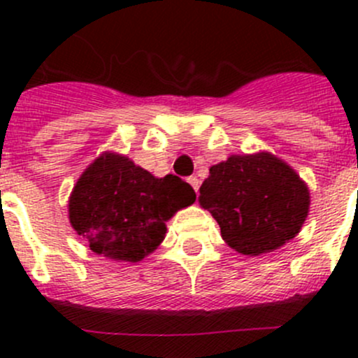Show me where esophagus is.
I'll use <instances>...</instances> for the list:
<instances>
[{"label":"esophagus","mask_w":358,"mask_h":358,"mask_svg":"<svg viewBox=\"0 0 358 358\" xmlns=\"http://www.w3.org/2000/svg\"><path fill=\"white\" fill-rule=\"evenodd\" d=\"M187 182H189L190 185H192V189L196 190V192H199L201 182H199V178H197V176H189V178H187Z\"/></svg>","instance_id":"obj_1"}]
</instances>
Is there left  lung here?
<instances>
[{"instance_id": "obj_1", "label": "left lung", "mask_w": 358, "mask_h": 358, "mask_svg": "<svg viewBox=\"0 0 358 358\" xmlns=\"http://www.w3.org/2000/svg\"><path fill=\"white\" fill-rule=\"evenodd\" d=\"M199 204L218 222L230 248L258 256L280 248L301 229L310 204L299 176L272 154L232 156L211 166Z\"/></svg>"}]
</instances>
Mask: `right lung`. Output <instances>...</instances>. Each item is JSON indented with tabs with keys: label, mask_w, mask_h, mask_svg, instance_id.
Listing matches in <instances>:
<instances>
[{
	"label": "right lung",
	"mask_w": 358,
	"mask_h": 358,
	"mask_svg": "<svg viewBox=\"0 0 358 358\" xmlns=\"http://www.w3.org/2000/svg\"><path fill=\"white\" fill-rule=\"evenodd\" d=\"M194 201V189L178 176L156 178L128 157L106 152L76 183L69 220L93 252L135 263L161 244L164 223Z\"/></svg>",
	"instance_id": "1"
}]
</instances>
